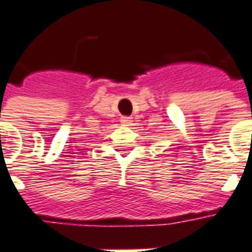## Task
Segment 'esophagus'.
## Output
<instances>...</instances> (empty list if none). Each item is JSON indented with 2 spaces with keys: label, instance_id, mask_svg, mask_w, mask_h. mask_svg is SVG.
Listing matches in <instances>:
<instances>
[{
  "label": "esophagus",
  "instance_id": "esophagus-1",
  "mask_svg": "<svg viewBox=\"0 0 252 252\" xmlns=\"http://www.w3.org/2000/svg\"><path fill=\"white\" fill-rule=\"evenodd\" d=\"M121 124H123V126H131L132 124V117H121Z\"/></svg>",
  "mask_w": 252,
  "mask_h": 252
}]
</instances>
